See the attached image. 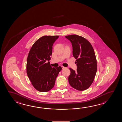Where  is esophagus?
Segmentation results:
<instances>
[{"mask_svg":"<svg viewBox=\"0 0 122 122\" xmlns=\"http://www.w3.org/2000/svg\"><path fill=\"white\" fill-rule=\"evenodd\" d=\"M61 67H62V69H64V68H66L65 67H64V66H61Z\"/></svg>","mask_w":122,"mask_h":122,"instance_id":"1","label":"esophagus"}]
</instances>
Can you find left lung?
<instances>
[{
    "mask_svg": "<svg viewBox=\"0 0 122 122\" xmlns=\"http://www.w3.org/2000/svg\"><path fill=\"white\" fill-rule=\"evenodd\" d=\"M65 37L71 43L73 55L76 59L77 66V71L69 68V83L78 91L85 90L93 82L97 69L93 48L90 42L82 36L74 34Z\"/></svg>",
    "mask_w": 122,
    "mask_h": 122,
    "instance_id": "obj_1",
    "label": "left lung"
}]
</instances>
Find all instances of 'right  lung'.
Segmentation results:
<instances>
[{"label": "right lung", "mask_w": 122, "mask_h": 122, "mask_svg": "<svg viewBox=\"0 0 122 122\" xmlns=\"http://www.w3.org/2000/svg\"><path fill=\"white\" fill-rule=\"evenodd\" d=\"M58 36H44L35 42L27 58L26 73L32 85L37 91L47 92L55 86L56 78L61 70V66L52 67L49 61L52 46Z\"/></svg>", "instance_id": "obj_1"}]
</instances>
